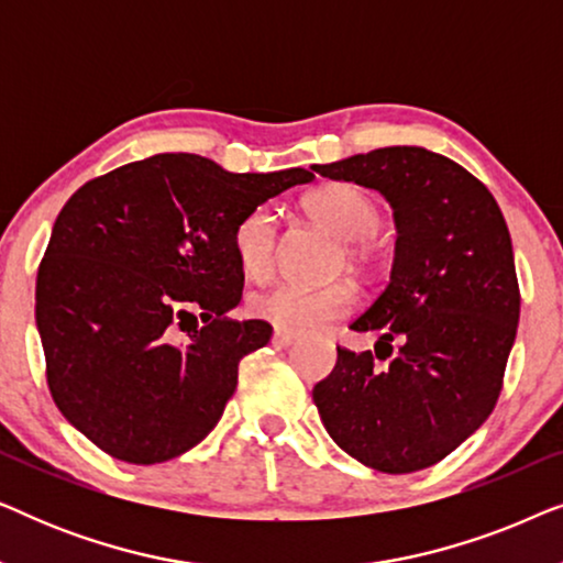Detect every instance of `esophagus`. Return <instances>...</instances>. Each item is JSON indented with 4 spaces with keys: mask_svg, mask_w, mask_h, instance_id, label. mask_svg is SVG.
I'll list each match as a JSON object with an SVG mask.
<instances>
[{
    "mask_svg": "<svg viewBox=\"0 0 563 563\" xmlns=\"http://www.w3.org/2000/svg\"><path fill=\"white\" fill-rule=\"evenodd\" d=\"M272 343L276 345V349H289V345L295 343V335L282 333V330H276V333L272 335Z\"/></svg>",
    "mask_w": 563,
    "mask_h": 563,
    "instance_id": "esophagus-1",
    "label": "esophagus"
}]
</instances>
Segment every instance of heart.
I'll use <instances>...</instances> for the list:
<instances>
[{"instance_id":"1","label":"heart","mask_w":563,"mask_h":563,"mask_svg":"<svg viewBox=\"0 0 563 563\" xmlns=\"http://www.w3.org/2000/svg\"><path fill=\"white\" fill-rule=\"evenodd\" d=\"M307 218L325 228L343 243V264L351 268H372V238L382 228V207L356 184H325L302 199ZM233 251L243 274L264 279L274 268L276 256V214L272 207H256L238 220L233 230ZM356 295L349 284L307 289L297 284H276L251 297V312L276 330L289 335H312L333 325L353 310Z\"/></svg>"}]
</instances>
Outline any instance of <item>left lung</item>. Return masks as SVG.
Returning <instances> with one entry per match:
<instances>
[{
  "label": "left lung",
  "mask_w": 563,
  "mask_h": 563,
  "mask_svg": "<svg viewBox=\"0 0 563 563\" xmlns=\"http://www.w3.org/2000/svg\"><path fill=\"white\" fill-rule=\"evenodd\" d=\"M312 172L376 189L397 225L389 284L351 322L356 333H376L374 353L384 345L389 364L338 349L312 399L349 456L384 474L420 472L479 430L503 389L520 318L510 230L476 176L420 145Z\"/></svg>",
  "instance_id": "left-lung-1"
}]
</instances>
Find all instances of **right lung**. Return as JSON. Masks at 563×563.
<instances>
[{
    "label": "right lung",
    "instance_id": "add662e5",
    "mask_svg": "<svg viewBox=\"0 0 563 563\" xmlns=\"http://www.w3.org/2000/svg\"><path fill=\"white\" fill-rule=\"evenodd\" d=\"M312 172L233 174L195 153L120 166L84 184L37 268L35 325L53 402L128 464H161L218 426L238 364L272 338L228 320L243 295L238 220ZM202 329H186L196 322ZM179 329L189 342L175 343Z\"/></svg>",
    "mask_w": 563,
    "mask_h": 563
}]
</instances>
